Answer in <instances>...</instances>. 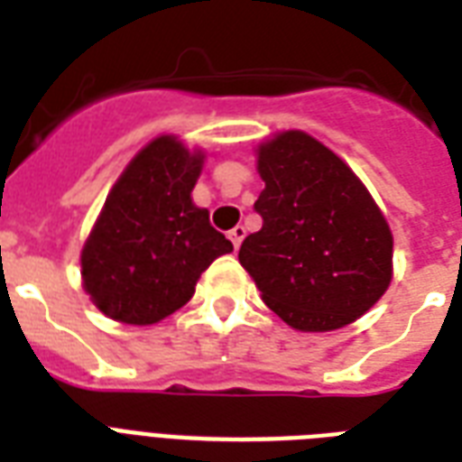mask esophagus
I'll return each instance as SVG.
<instances>
[{
  "label": "esophagus",
  "instance_id": "1",
  "mask_svg": "<svg viewBox=\"0 0 462 462\" xmlns=\"http://www.w3.org/2000/svg\"><path fill=\"white\" fill-rule=\"evenodd\" d=\"M227 237L232 239V245H235V249H239V245H242V239H245V227H242V225H237V227H232V230L227 232Z\"/></svg>",
  "mask_w": 462,
  "mask_h": 462
}]
</instances>
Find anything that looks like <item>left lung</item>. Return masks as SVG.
I'll list each match as a JSON object with an SVG mask.
<instances>
[{"label": "left lung", "mask_w": 462, "mask_h": 462, "mask_svg": "<svg viewBox=\"0 0 462 462\" xmlns=\"http://www.w3.org/2000/svg\"><path fill=\"white\" fill-rule=\"evenodd\" d=\"M263 225L239 246L261 297L297 330H336L372 309L391 282L393 237L365 184L304 132L259 148Z\"/></svg>", "instance_id": "1"}]
</instances>
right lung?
Here are the masks:
<instances>
[{
	"label": "right lung",
	"mask_w": 462,
	"mask_h": 462,
	"mask_svg": "<svg viewBox=\"0 0 462 462\" xmlns=\"http://www.w3.org/2000/svg\"><path fill=\"white\" fill-rule=\"evenodd\" d=\"M201 153L174 136L151 141L112 187L81 254L83 288L115 321L158 323L191 300L196 281L232 252L191 203Z\"/></svg>",
	"instance_id": "obj_1"
}]
</instances>
